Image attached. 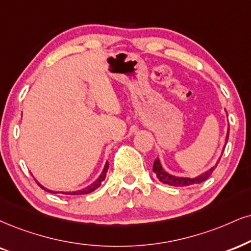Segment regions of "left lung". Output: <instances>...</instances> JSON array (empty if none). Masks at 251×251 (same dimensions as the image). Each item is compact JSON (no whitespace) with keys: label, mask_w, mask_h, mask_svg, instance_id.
Instances as JSON below:
<instances>
[{"label":"left lung","mask_w":251,"mask_h":251,"mask_svg":"<svg viewBox=\"0 0 251 251\" xmlns=\"http://www.w3.org/2000/svg\"><path fill=\"white\" fill-rule=\"evenodd\" d=\"M228 136H229V129H228V134H227V140H228ZM227 143V141H226ZM220 162V159L216 162V164L213 168H211L209 170H207L206 172L201 173L200 176H198L196 178H185V177H177V176H172L168 173L162 168V164H160L159 159L157 158L154 160L153 163V172L156 173L157 178L159 179L163 184H168L170 186H188V185H193V184H200V182L205 181L209 176L212 175L213 171H214L216 166H218V163Z\"/></svg>","instance_id":"obj_1"}]
</instances>
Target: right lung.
I'll return each instance as SVG.
<instances>
[{
	"label": "right lung",
	"mask_w": 251,
	"mask_h": 251,
	"mask_svg": "<svg viewBox=\"0 0 251 251\" xmlns=\"http://www.w3.org/2000/svg\"><path fill=\"white\" fill-rule=\"evenodd\" d=\"M108 168H109V164H108V162H107L106 165H104L103 171H102V173L100 175V177H99L97 180L93 182V184L89 185V186L82 188V190L75 191V192H61V193H63V194H69V196H80V194H88V193H91V192L97 190L98 187H100L101 182L103 181L104 179H106V176H107V172H108ZM35 180H36V179H35ZM36 182L39 185V187H42L44 191L50 192V193H58V192H54V191H51V190H48V188H45L44 186H43V185H40L37 180H36Z\"/></svg>",
	"instance_id": "right-lung-1"
}]
</instances>
